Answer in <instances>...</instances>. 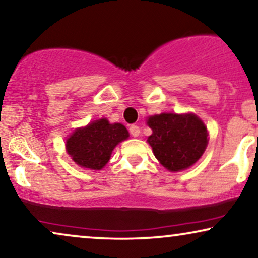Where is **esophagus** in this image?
Segmentation results:
<instances>
[{
    "label": "esophagus",
    "instance_id": "esophagus-1",
    "mask_svg": "<svg viewBox=\"0 0 258 258\" xmlns=\"http://www.w3.org/2000/svg\"><path fill=\"white\" fill-rule=\"evenodd\" d=\"M129 133H130V135H132V136L137 137V136L140 135V126L139 125H135V124L130 125Z\"/></svg>",
    "mask_w": 258,
    "mask_h": 258
}]
</instances>
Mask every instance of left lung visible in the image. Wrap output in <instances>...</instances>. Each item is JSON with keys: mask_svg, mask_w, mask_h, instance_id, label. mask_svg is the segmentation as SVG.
<instances>
[{"mask_svg": "<svg viewBox=\"0 0 258 258\" xmlns=\"http://www.w3.org/2000/svg\"><path fill=\"white\" fill-rule=\"evenodd\" d=\"M153 130L148 137L153 153L170 172L189 168L205 152L209 134L205 124L195 113H160L148 117Z\"/></svg>", "mask_w": 258, "mask_h": 258, "instance_id": "left-lung-1", "label": "left lung"}]
</instances>
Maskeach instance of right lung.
Instances as JSON below:
<instances>
[{
    "instance_id": "obj_1",
    "label": "right lung",
    "mask_w": 258,
    "mask_h": 258,
    "mask_svg": "<svg viewBox=\"0 0 258 258\" xmlns=\"http://www.w3.org/2000/svg\"><path fill=\"white\" fill-rule=\"evenodd\" d=\"M128 137V130L121 123L111 124L100 118L76 129L66 141V150L78 166L100 170L109 162L113 148Z\"/></svg>"
}]
</instances>
